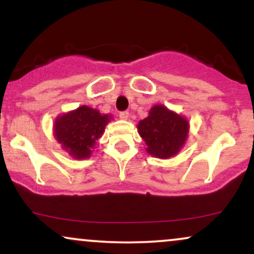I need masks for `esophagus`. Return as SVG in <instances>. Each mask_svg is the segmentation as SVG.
I'll list each match as a JSON object with an SVG mask.
<instances>
[{"instance_id":"esophagus-1","label":"esophagus","mask_w":254,"mask_h":254,"mask_svg":"<svg viewBox=\"0 0 254 254\" xmlns=\"http://www.w3.org/2000/svg\"><path fill=\"white\" fill-rule=\"evenodd\" d=\"M119 118L123 119V121H127V119L129 118V112H127V111H122V112L119 113Z\"/></svg>"}]
</instances>
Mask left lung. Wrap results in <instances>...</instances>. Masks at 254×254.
Listing matches in <instances>:
<instances>
[{
	"instance_id": "obj_1",
	"label": "left lung",
	"mask_w": 254,
	"mask_h": 254,
	"mask_svg": "<svg viewBox=\"0 0 254 254\" xmlns=\"http://www.w3.org/2000/svg\"><path fill=\"white\" fill-rule=\"evenodd\" d=\"M137 127L147 144L148 153L160 159H167L176 155L185 143L189 123L162 105H156Z\"/></svg>"
}]
</instances>
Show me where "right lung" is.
Returning a JSON list of instances; mask_svg holds the SVG:
<instances>
[{
  "instance_id": "obj_1",
  "label": "right lung",
  "mask_w": 254,
  "mask_h": 254,
  "mask_svg": "<svg viewBox=\"0 0 254 254\" xmlns=\"http://www.w3.org/2000/svg\"><path fill=\"white\" fill-rule=\"evenodd\" d=\"M111 116L81 106L56 119L55 136L75 159H86L92 153L95 141L103 135Z\"/></svg>"
}]
</instances>
